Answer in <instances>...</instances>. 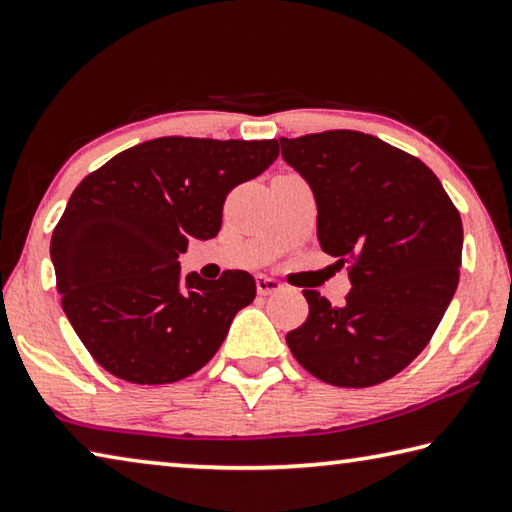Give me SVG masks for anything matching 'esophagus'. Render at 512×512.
<instances>
[{
    "label": "esophagus",
    "mask_w": 512,
    "mask_h": 512,
    "mask_svg": "<svg viewBox=\"0 0 512 512\" xmlns=\"http://www.w3.org/2000/svg\"><path fill=\"white\" fill-rule=\"evenodd\" d=\"M256 290L261 297H267V294H274L283 290V283L276 281V279H270V276H256Z\"/></svg>",
    "instance_id": "esophagus-1"
}]
</instances>
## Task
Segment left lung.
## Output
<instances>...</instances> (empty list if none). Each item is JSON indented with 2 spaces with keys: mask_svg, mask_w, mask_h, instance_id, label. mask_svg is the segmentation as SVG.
I'll list each match as a JSON object with an SVG mask.
<instances>
[{
  "mask_svg": "<svg viewBox=\"0 0 512 512\" xmlns=\"http://www.w3.org/2000/svg\"><path fill=\"white\" fill-rule=\"evenodd\" d=\"M317 202V238L351 263V292L330 306L306 290V324L285 337L297 362L335 387L362 389L416 360L459 285L461 215L423 161L355 130L281 139Z\"/></svg>",
  "mask_w": 512,
  "mask_h": 512,
  "instance_id": "obj_1",
  "label": "left lung"
}]
</instances>
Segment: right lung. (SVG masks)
<instances>
[{
    "label": "right lung",
    "instance_id": "obj_1",
    "mask_svg": "<svg viewBox=\"0 0 512 512\" xmlns=\"http://www.w3.org/2000/svg\"><path fill=\"white\" fill-rule=\"evenodd\" d=\"M279 157V141L161 137L112 157L71 193L51 236L62 310L94 360L134 384H168L200 371L238 310L256 297L254 276L218 281L179 274L188 240L222 227L233 186Z\"/></svg>",
    "mask_w": 512,
    "mask_h": 512
}]
</instances>
